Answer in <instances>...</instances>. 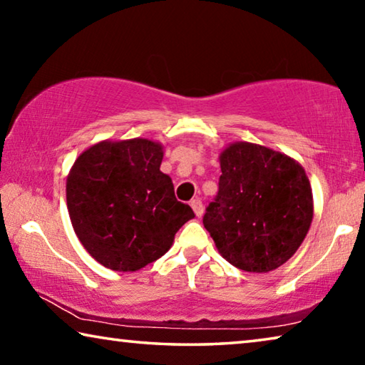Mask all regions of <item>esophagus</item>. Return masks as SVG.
Instances as JSON below:
<instances>
[{"label": "esophagus", "instance_id": "34e87169", "mask_svg": "<svg viewBox=\"0 0 365 365\" xmlns=\"http://www.w3.org/2000/svg\"><path fill=\"white\" fill-rule=\"evenodd\" d=\"M192 207H193V211H195V214L198 217H201L203 216V203H201V200L200 198H195V200H192Z\"/></svg>", "mask_w": 365, "mask_h": 365}]
</instances>
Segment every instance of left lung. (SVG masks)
Wrapping results in <instances>:
<instances>
[{"label":"left lung","instance_id":"obj_1","mask_svg":"<svg viewBox=\"0 0 365 365\" xmlns=\"http://www.w3.org/2000/svg\"><path fill=\"white\" fill-rule=\"evenodd\" d=\"M221 172L203 216L206 230L235 268L276 269L297 252L314 217L305 170L273 149L235 143L221 154Z\"/></svg>","mask_w":365,"mask_h":365}]
</instances>
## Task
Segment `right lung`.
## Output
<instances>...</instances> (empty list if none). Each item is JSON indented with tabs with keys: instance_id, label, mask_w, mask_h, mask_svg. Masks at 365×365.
Listing matches in <instances>:
<instances>
[{
	"instance_id": "right-lung-1",
	"label": "right lung",
	"mask_w": 365,
	"mask_h": 365,
	"mask_svg": "<svg viewBox=\"0 0 365 365\" xmlns=\"http://www.w3.org/2000/svg\"><path fill=\"white\" fill-rule=\"evenodd\" d=\"M162 146L149 140L102 141L74 162L66 182L71 224L91 257L113 271H136L169 250L195 217L160 172Z\"/></svg>"
}]
</instances>
